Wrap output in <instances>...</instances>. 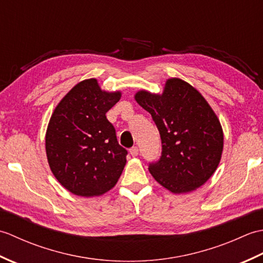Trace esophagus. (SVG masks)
I'll return each mask as SVG.
<instances>
[{"label":"esophagus","mask_w":263,"mask_h":263,"mask_svg":"<svg viewBox=\"0 0 263 263\" xmlns=\"http://www.w3.org/2000/svg\"><path fill=\"white\" fill-rule=\"evenodd\" d=\"M138 154H139V149H138V147H133V148H131V149H130V155L132 156V157H137Z\"/></svg>","instance_id":"34e87169"}]
</instances>
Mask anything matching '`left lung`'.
I'll return each instance as SVG.
<instances>
[{"instance_id": "obj_1", "label": "left lung", "mask_w": 263, "mask_h": 263, "mask_svg": "<svg viewBox=\"0 0 263 263\" xmlns=\"http://www.w3.org/2000/svg\"><path fill=\"white\" fill-rule=\"evenodd\" d=\"M135 99L149 111L161 139V157L149 172L172 193L192 192L217 170L224 132L214 109L180 78L167 79L163 93L139 90Z\"/></svg>"}]
</instances>
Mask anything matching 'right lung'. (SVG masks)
Listing matches in <instances>:
<instances>
[{
	"mask_svg": "<svg viewBox=\"0 0 263 263\" xmlns=\"http://www.w3.org/2000/svg\"><path fill=\"white\" fill-rule=\"evenodd\" d=\"M121 91H105L97 79H86L61 99L49 119L45 148L59 183L78 197H99L115 186L127 152L117 142L106 113Z\"/></svg>",
	"mask_w": 263,
	"mask_h": 263,
	"instance_id": "1",
	"label": "right lung"
}]
</instances>
